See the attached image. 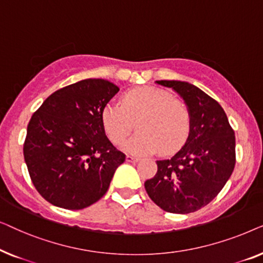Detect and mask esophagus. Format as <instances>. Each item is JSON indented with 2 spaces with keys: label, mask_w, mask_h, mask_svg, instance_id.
<instances>
[{
  "label": "esophagus",
  "mask_w": 263,
  "mask_h": 263,
  "mask_svg": "<svg viewBox=\"0 0 263 263\" xmlns=\"http://www.w3.org/2000/svg\"><path fill=\"white\" fill-rule=\"evenodd\" d=\"M125 160H127V163H136V161H139V158L138 157H134V156H128L125 157Z\"/></svg>",
  "instance_id": "1"
}]
</instances>
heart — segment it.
I'll return each instance as SVG.
<instances>
[{
  "label": "heart",
  "mask_w": 263,
  "mask_h": 263,
  "mask_svg": "<svg viewBox=\"0 0 263 263\" xmlns=\"http://www.w3.org/2000/svg\"><path fill=\"white\" fill-rule=\"evenodd\" d=\"M121 105L104 107L102 123L115 145L124 142L136 123L139 132L123 145L129 153L143 156L160 149L163 154H172L188 139L189 111L164 89L151 86L134 88L123 96Z\"/></svg>",
  "instance_id": "b5f03b06"
}]
</instances>
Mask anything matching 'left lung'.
<instances>
[{
    "label": "left lung",
    "mask_w": 263,
    "mask_h": 263,
    "mask_svg": "<svg viewBox=\"0 0 263 263\" xmlns=\"http://www.w3.org/2000/svg\"><path fill=\"white\" fill-rule=\"evenodd\" d=\"M172 88L190 115V132L170 159L157 160L158 171L145 182L148 196L161 210L186 214L211 202L231 177L236 164L235 132L217 100L186 81L160 80Z\"/></svg>",
    "instance_id": "left-lung-1"
}]
</instances>
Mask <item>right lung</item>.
I'll return each mask as SVG.
<instances>
[{
    "label": "right lung",
    "mask_w": 263,
    "mask_h": 263,
    "mask_svg": "<svg viewBox=\"0 0 263 263\" xmlns=\"http://www.w3.org/2000/svg\"><path fill=\"white\" fill-rule=\"evenodd\" d=\"M118 91L114 82L85 79L53 92L31 117L25 163L35 189L53 206H91L125 160L102 123L104 107Z\"/></svg>",
    "instance_id": "obj_1"
}]
</instances>
